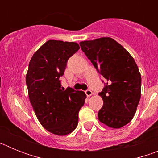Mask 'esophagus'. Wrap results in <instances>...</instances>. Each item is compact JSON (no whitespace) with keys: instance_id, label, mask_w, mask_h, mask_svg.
<instances>
[{"instance_id":"esophagus-1","label":"esophagus","mask_w":158,"mask_h":158,"mask_svg":"<svg viewBox=\"0 0 158 158\" xmlns=\"http://www.w3.org/2000/svg\"><path fill=\"white\" fill-rule=\"evenodd\" d=\"M85 93L86 96H92V95H93V92H92L90 89H87V90H86Z\"/></svg>"}]
</instances>
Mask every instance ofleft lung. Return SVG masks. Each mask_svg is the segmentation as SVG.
Returning a JSON list of instances; mask_svg holds the SVG:
<instances>
[{
  "label": "left lung",
  "mask_w": 158,
  "mask_h": 158,
  "mask_svg": "<svg viewBox=\"0 0 158 158\" xmlns=\"http://www.w3.org/2000/svg\"><path fill=\"white\" fill-rule=\"evenodd\" d=\"M80 46L106 80L99 93L104 101L99 120L116 129L125 126L133 118L141 98L142 78L133 57L109 37L81 42Z\"/></svg>",
  "instance_id": "obj_1"
}]
</instances>
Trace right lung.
I'll use <instances>...</instances> for the list:
<instances>
[{
  "mask_svg": "<svg viewBox=\"0 0 158 158\" xmlns=\"http://www.w3.org/2000/svg\"><path fill=\"white\" fill-rule=\"evenodd\" d=\"M79 49L73 42L49 40L29 62L26 75L29 100L42 126L56 135H66L74 131L86 98L82 91L72 88L65 90L59 80L68 59Z\"/></svg>",
  "mask_w": 158,
  "mask_h": 158,
  "instance_id": "obj_1",
  "label": "right lung"
}]
</instances>
